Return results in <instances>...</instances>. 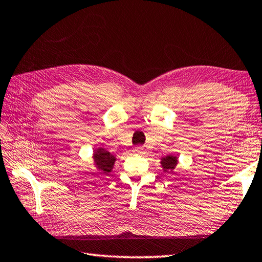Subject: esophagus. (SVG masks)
Here are the masks:
<instances>
[{
    "label": "esophagus",
    "mask_w": 262,
    "mask_h": 262,
    "mask_svg": "<svg viewBox=\"0 0 262 262\" xmlns=\"http://www.w3.org/2000/svg\"><path fill=\"white\" fill-rule=\"evenodd\" d=\"M134 152L135 154H143L144 149L142 146H136V147H134Z\"/></svg>",
    "instance_id": "34e87169"
}]
</instances>
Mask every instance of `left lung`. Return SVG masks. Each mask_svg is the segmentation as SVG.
<instances>
[{"instance_id": "1", "label": "left lung", "mask_w": 262, "mask_h": 262, "mask_svg": "<svg viewBox=\"0 0 262 262\" xmlns=\"http://www.w3.org/2000/svg\"><path fill=\"white\" fill-rule=\"evenodd\" d=\"M160 160H161L160 161L161 167H163L164 172H167V173H173V170L175 169V167H177V165L179 163L178 157L173 155L163 157Z\"/></svg>"}]
</instances>
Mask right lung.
<instances>
[{"instance_id":"add662e5","label":"right lung","mask_w":262,"mask_h":262,"mask_svg":"<svg viewBox=\"0 0 262 262\" xmlns=\"http://www.w3.org/2000/svg\"><path fill=\"white\" fill-rule=\"evenodd\" d=\"M93 159L97 172L99 174L105 175H107L113 169V166H115L117 160L116 156L108 152L106 149H104V147H98V149L94 151Z\"/></svg>"}]
</instances>
